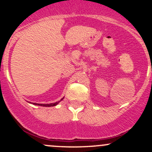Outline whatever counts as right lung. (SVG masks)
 Masks as SVG:
<instances>
[{"instance_id": "obj_1", "label": "right lung", "mask_w": 152, "mask_h": 152, "mask_svg": "<svg viewBox=\"0 0 152 152\" xmlns=\"http://www.w3.org/2000/svg\"><path fill=\"white\" fill-rule=\"evenodd\" d=\"M64 98H62L61 99L60 101H58V102H55V103H51V104H36V103H31V102H29L30 104H34V105H37V106H46V107H50V106H56L57 104H58L59 102H61V101H62Z\"/></svg>"}]
</instances>
